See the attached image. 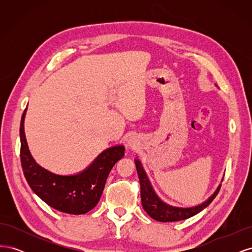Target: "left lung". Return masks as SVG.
Segmentation results:
<instances>
[{
	"label": "left lung",
	"instance_id": "left-lung-1",
	"mask_svg": "<svg viewBox=\"0 0 252 252\" xmlns=\"http://www.w3.org/2000/svg\"><path fill=\"white\" fill-rule=\"evenodd\" d=\"M135 166L136 170H138V175L140 180V186H141V201L144 210L147 212V215L151 217L154 220H158V222H177V220H186L195 216L201 210L207 207V206L213 201V199L219 193L220 185L217 189V191L213 193L209 199L204 202L202 205L196 206V207L191 208H177L172 207V206L167 205L163 203L158 199L157 194L155 193L150 183L145 174V171L141 163L135 159Z\"/></svg>",
	"mask_w": 252,
	"mask_h": 252
}]
</instances>
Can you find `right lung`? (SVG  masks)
<instances>
[{"label": "right lung", "mask_w": 252, "mask_h": 252, "mask_svg": "<svg viewBox=\"0 0 252 252\" xmlns=\"http://www.w3.org/2000/svg\"><path fill=\"white\" fill-rule=\"evenodd\" d=\"M26 111V109H25ZM23 113L20 126L21 164L33 192L50 207L70 215H83L95 207L112 167L124 157V146L106 149L88 168L75 175H57L37 165L28 150Z\"/></svg>", "instance_id": "obj_1"}]
</instances>
